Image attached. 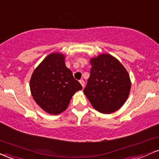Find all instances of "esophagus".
<instances>
[{
    "label": "esophagus",
    "instance_id": "1",
    "mask_svg": "<svg viewBox=\"0 0 159 159\" xmlns=\"http://www.w3.org/2000/svg\"><path fill=\"white\" fill-rule=\"evenodd\" d=\"M80 83L82 85V86H83V88H84V86H85V82H84V80H80Z\"/></svg>",
    "mask_w": 159,
    "mask_h": 159
}]
</instances>
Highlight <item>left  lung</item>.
Listing matches in <instances>:
<instances>
[{
	"label": "left lung",
	"mask_w": 159,
	"mask_h": 159,
	"mask_svg": "<svg viewBox=\"0 0 159 159\" xmlns=\"http://www.w3.org/2000/svg\"><path fill=\"white\" fill-rule=\"evenodd\" d=\"M90 76L83 92L98 111L110 114L124 104L131 88L129 76L118 60L109 54L91 59Z\"/></svg>",
	"instance_id": "8db88e82"
}]
</instances>
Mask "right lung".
Masks as SVG:
<instances>
[{
	"instance_id": "1",
	"label": "right lung",
	"mask_w": 159,
	"mask_h": 159,
	"mask_svg": "<svg viewBox=\"0 0 159 159\" xmlns=\"http://www.w3.org/2000/svg\"><path fill=\"white\" fill-rule=\"evenodd\" d=\"M30 87L35 102L52 115L65 111L74 93L83 89L65 66L63 55L57 53L48 56L37 67Z\"/></svg>"
}]
</instances>
